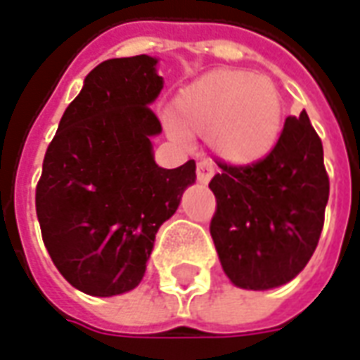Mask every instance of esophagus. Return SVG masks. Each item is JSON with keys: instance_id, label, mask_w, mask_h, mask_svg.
Returning a JSON list of instances; mask_svg holds the SVG:
<instances>
[{"instance_id": "esophagus-1", "label": "esophagus", "mask_w": 360, "mask_h": 360, "mask_svg": "<svg viewBox=\"0 0 360 360\" xmlns=\"http://www.w3.org/2000/svg\"><path fill=\"white\" fill-rule=\"evenodd\" d=\"M213 172H215V166L210 162V160H200L198 162V168H195V174H198V182L202 184H207L212 180Z\"/></svg>"}]
</instances>
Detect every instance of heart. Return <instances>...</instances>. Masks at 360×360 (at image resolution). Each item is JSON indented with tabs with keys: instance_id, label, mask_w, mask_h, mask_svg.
I'll return each mask as SVG.
<instances>
[{
	"instance_id": "b5f03b06",
	"label": "heart",
	"mask_w": 360,
	"mask_h": 360,
	"mask_svg": "<svg viewBox=\"0 0 360 360\" xmlns=\"http://www.w3.org/2000/svg\"><path fill=\"white\" fill-rule=\"evenodd\" d=\"M284 101L276 84L245 70H213L172 100L174 137H210L215 155L235 166L255 165L278 143Z\"/></svg>"
}]
</instances>
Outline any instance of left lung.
I'll return each instance as SVG.
<instances>
[{"label": "left lung", "instance_id": "8db88e82", "mask_svg": "<svg viewBox=\"0 0 360 360\" xmlns=\"http://www.w3.org/2000/svg\"><path fill=\"white\" fill-rule=\"evenodd\" d=\"M210 233L235 286L270 290L296 278L316 251L329 200L323 147L306 111L255 165L217 160Z\"/></svg>", "mask_w": 360, "mask_h": 360}]
</instances>
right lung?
Segmentation results:
<instances>
[{
	"mask_svg": "<svg viewBox=\"0 0 360 360\" xmlns=\"http://www.w3.org/2000/svg\"><path fill=\"white\" fill-rule=\"evenodd\" d=\"M156 58H111L86 76L46 148L34 205L54 266L90 296H117L145 276L158 227L195 180V162L160 168L148 108L162 90Z\"/></svg>",
	"mask_w": 360,
	"mask_h": 360,
	"instance_id": "add662e5",
	"label": "right lung"
}]
</instances>
